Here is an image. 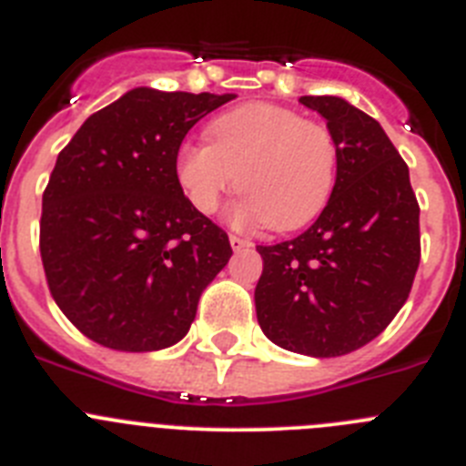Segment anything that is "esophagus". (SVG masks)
Returning a JSON list of instances; mask_svg holds the SVG:
<instances>
[{
  "label": "esophagus",
  "mask_w": 466,
  "mask_h": 466,
  "mask_svg": "<svg viewBox=\"0 0 466 466\" xmlns=\"http://www.w3.org/2000/svg\"><path fill=\"white\" fill-rule=\"evenodd\" d=\"M230 247H233L236 252H240V249L252 247V240H249V238H242V236H236V233H230Z\"/></svg>",
  "instance_id": "obj_1"
}]
</instances>
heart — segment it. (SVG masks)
Segmentation results:
<instances>
[{"label": "heart", "instance_id": "heart-1", "mask_svg": "<svg viewBox=\"0 0 466 466\" xmlns=\"http://www.w3.org/2000/svg\"><path fill=\"white\" fill-rule=\"evenodd\" d=\"M209 135L212 144L188 142L177 154V179L198 212H217L221 198L240 187L236 224L268 221L289 230L327 205L339 172V144L327 123L252 102L214 118Z\"/></svg>", "mask_w": 466, "mask_h": 466}]
</instances>
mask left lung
<instances>
[{
	"mask_svg": "<svg viewBox=\"0 0 466 466\" xmlns=\"http://www.w3.org/2000/svg\"><path fill=\"white\" fill-rule=\"evenodd\" d=\"M339 144L327 208L300 236L258 245L254 300L263 333L299 355L340 357L401 310L420 263V205L380 123L331 95H303Z\"/></svg>",
	"mask_w": 466,
	"mask_h": 466,
	"instance_id": "8db88e82",
	"label": "left lung"
}]
</instances>
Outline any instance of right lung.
I'll return each instance as SVG.
<instances>
[{"label": "right lung", "mask_w": 466, "mask_h": 466, "mask_svg": "<svg viewBox=\"0 0 466 466\" xmlns=\"http://www.w3.org/2000/svg\"><path fill=\"white\" fill-rule=\"evenodd\" d=\"M230 100L135 88L95 111L57 154L41 200V263L57 308L95 343L170 348L228 263V236L188 203L177 154Z\"/></svg>", "instance_id": "obj_1"}]
</instances>
